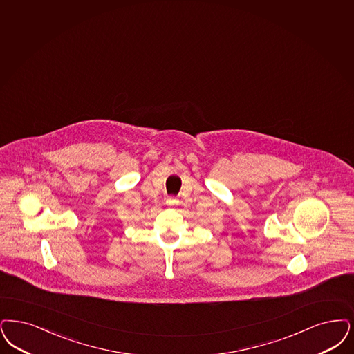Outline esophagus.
Wrapping results in <instances>:
<instances>
[{
  "mask_svg": "<svg viewBox=\"0 0 354 354\" xmlns=\"http://www.w3.org/2000/svg\"><path fill=\"white\" fill-rule=\"evenodd\" d=\"M166 204H167V205H175V204H176V200L174 198H166Z\"/></svg>",
  "mask_w": 354,
  "mask_h": 354,
  "instance_id": "esophagus-1",
  "label": "esophagus"
}]
</instances>
